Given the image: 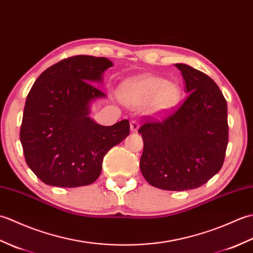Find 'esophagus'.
I'll list each match as a JSON object with an SVG mask.
<instances>
[{
    "label": "esophagus",
    "instance_id": "34e87169",
    "mask_svg": "<svg viewBox=\"0 0 253 253\" xmlns=\"http://www.w3.org/2000/svg\"><path fill=\"white\" fill-rule=\"evenodd\" d=\"M138 128H139V123H138V121H136V120L131 121V122H130V130H131L132 132H136V131L138 130Z\"/></svg>",
    "mask_w": 253,
    "mask_h": 253
}]
</instances>
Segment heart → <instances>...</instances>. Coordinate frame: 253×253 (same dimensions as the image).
Instances as JSON below:
<instances>
[{"mask_svg":"<svg viewBox=\"0 0 253 253\" xmlns=\"http://www.w3.org/2000/svg\"><path fill=\"white\" fill-rule=\"evenodd\" d=\"M179 87L157 76H146L127 82L122 88V99L126 104L138 107L148 105L151 114L161 115L178 103Z\"/></svg>","mask_w":253,"mask_h":253,"instance_id":"heart-1","label":"heart"}]
</instances>
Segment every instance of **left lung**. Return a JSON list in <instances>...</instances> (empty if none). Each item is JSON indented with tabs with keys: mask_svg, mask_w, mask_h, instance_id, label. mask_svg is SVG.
I'll return each mask as SVG.
<instances>
[{
	"mask_svg": "<svg viewBox=\"0 0 253 253\" xmlns=\"http://www.w3.org/2000/svg\"><path fill=\"white\" fill-rule=\"evenodd\" d=\"M185 79V101L162 120L147 117L140 169L153 187L182 191L200 187L222 169L228 143L227 103L208 75L175 64Z\"/></svg>",
	"mask_w": 253,
	"mask_h": 253,
	"instance_id": "8db88e82",
	"label": "left lung"
}]
</instances>
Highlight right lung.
<instances>
[{
	"label": "right lung",
	"instance_id": "add662e5",
	"mask_svg": "<svg viewBox=\"0 0 253 253\" xmlns=\"http://www.w3.org/2000/svg\"><path fill=\"white\" fill-rule=\"evenodd\" d=\"M112 66L106 57L72 56L45 69L31 87L20 142L27 165L44 184H92L107 151L129 135V121L102 126L88 116L90 102L106 96L93 84Z\"/></svg>",
	"mask_w": 253,
	"mask_h": 253
}]
</instances>
